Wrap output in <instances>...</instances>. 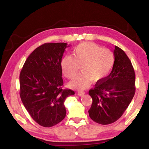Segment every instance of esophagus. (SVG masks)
Returning <instances> with one entry per match:
<instances>
[{"label":"esophagus","instance_id":"esophagus-1","mask_svg":"<svg viewBox=\"0 0 149 149\" xmlns=\"http://www.w3.org/2000/svg\"><path fill=\"white\" fill-rule=\"evenodd\" d=\"M85 94V93L84 92V91H78V93H77V95L79 96H80V97H81V96H83Z\"/></svg>","mask_w":149,"mask_h":149}]
</instances>
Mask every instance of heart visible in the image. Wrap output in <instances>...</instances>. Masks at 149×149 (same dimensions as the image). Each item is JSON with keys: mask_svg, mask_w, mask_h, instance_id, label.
<instances>
[{"mask_svg": "<svg viewBox=\"0 0 149 149\" xmlns=\"http://www.w3.org/2000/svg\"><path fill=\"white\" fill-rule=\"evenodd\" d=\"M114 63L115 57L111 50L92 42H82L74 49L73 56L63 57L61 65L63 74L68 79L74 78L81 66L82 72L70 83V86L81 90L89 86L91 81H102L111 70Z\"/></svg>", "mask_w": 149, "mask_h": 149, "instance_id": "1", "label": "heart"}]
</instances>
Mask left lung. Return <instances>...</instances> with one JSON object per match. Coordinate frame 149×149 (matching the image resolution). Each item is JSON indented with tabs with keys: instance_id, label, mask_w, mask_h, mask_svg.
<instances>
[{
	"instance_id": "1",
	"label": "left lung",
	"mask_w": 149,
	"mask_h": 149,
	"mask_svg": "<svg viewBox=\"0 0 149 149\" xmlns=\"http://www.w3.org/2000/svg\"><path fill=\"white\" fill-rule=\"evenodd\" d=\"M113 53L115 63L110 74L89 91L93 100L89 116L102 125L119 119L135 93V73L130 59L117 46Z\"/></svg>"
}]
</instances>
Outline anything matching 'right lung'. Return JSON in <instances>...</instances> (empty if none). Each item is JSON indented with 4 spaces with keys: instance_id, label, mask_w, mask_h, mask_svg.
<instances>
[{
    "instance_id": "add662e5",
    "label": "right lung",
    "mask_w": 149,
    "mask_h": 149,
    "mask_svg": "<svg viewBox=\"0 0 149 149\" xmlns=\"http://www.w3.org/2000/svg\"><path fill=\"white\" fill-rule=\"evenodd\" d=\"M66 43H48L38 47L25 62L20 74V95L24 107L39 125L50 127L65 118L66 97L63 90L61 59Z\"/></svg>"
}]
</instances>
